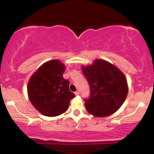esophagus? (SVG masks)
I'll return each mask as SVG.
<instances>
[{"instance_id":"1","label":"esophagus","mask_w":154,"mask_h":154,"mask_svg":"<svg viewBox=\"0 0 154 154\" xmlns=\"http://www.w3.org/2000/svg\"><path fill=\"white\" fill-rule=\"evenodd\" d=\"M75 95H79V91H76L75 93Z\"/></svg>"}]
</instances>
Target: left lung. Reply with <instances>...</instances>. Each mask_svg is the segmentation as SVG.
Here are the masks:
<instances>
[{
  "label": "left lung",
  "mask_w": 154,
  "mask_h": 154,
  "mask_svg": "<svg viewBox=\"0 0 154 154\" xmlns=\"http://www.w3.org/2000/svg\"><path fill=\"white\" fill-rule=\"evenodd\" d=\"M91 87V95L85 106L90 114L104 117L115 113L127 98L128 85L121 70L103 59H95L93 64L82 66Z\"/></svg>",
  "instance_id": "8db88e82"
}]
</instances>
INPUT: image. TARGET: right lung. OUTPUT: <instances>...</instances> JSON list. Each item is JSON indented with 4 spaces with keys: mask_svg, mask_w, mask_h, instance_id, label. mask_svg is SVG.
I'll return each mask as SVG.
<instances>
[{
    "mask_svg": "<svg viewBox=\"0 0 154 154\" xmlns=\"http://www.w3.org/2000/svg\"><path fill=\"white\" fill-rule=\"evenodd\" d=\"M65 69L59 60H51L39 67L28 82L29 99L44 116L52 117L64 113L75 97L69 89V81L63 77Z\"/></svg>",
    "mask_w": 154,
    "mask_h": 154,
    "instance_id": "obj_1",
    "label": "right lung"
}]
</instances>
